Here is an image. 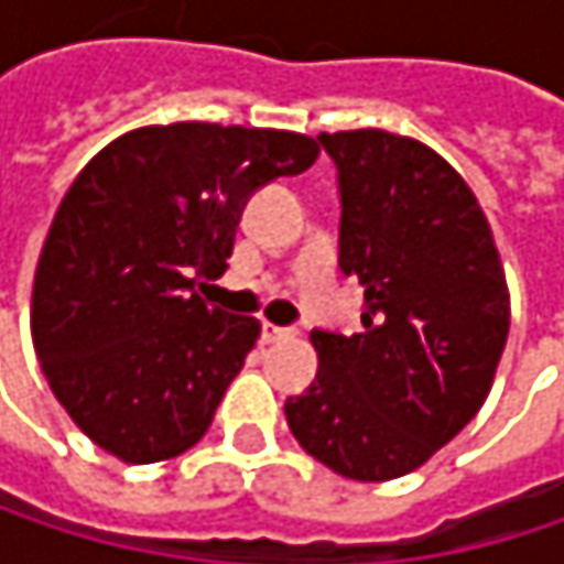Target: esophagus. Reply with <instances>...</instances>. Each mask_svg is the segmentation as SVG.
<instances>
[{"instance_id":"obj_1","label":"esophagus","mask_w":564,"mask_h":564,"mask_svg":"<svg viewBox=\"0 0 564 564\" xmlns=\"http://www.w3.org/2000/svg\"><path fill=\"white\" fill-rule=\"evenodd\" d=\"M286 336H290L286 326H274V323H264V326H261V339H264V343H281Z\"/></svg>"}]
</instances>
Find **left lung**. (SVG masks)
Masks as SVG:
<instances>
[{"instance_id": "left-lung-1", "label": "left lung", "mask_w": 564, "mask_h": 564, "mask_svg": "<svg viewBox=\"0 0 564 564\" xmlns=\"http://www.w3.org/2000/svg\"><path fill=\"white\" fill-rule=\"evenodd\" d=\"M339 172V268L366 293L362 329H313L319 372L286 398L300 447L339 477L417 470L487 401L509 290L477 195L431 147L386 130L319 133Z\"/></svg>"}]
</instances>
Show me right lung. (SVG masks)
Instances as JSON below:
<instances>
[{
  "mask_svg": "<svg viewBox=\"0 0 564 564\" xmlns=\"http://www.w3.org/2000/svg\"><path fill=\"white\" fill-rule=\"evenodd\" d=\"M316 156L303 133L192 120L117 137L70 182L35 271L32 343L97 447L156 464L202 441L261 323L192 286L225 274L248 198Z\"/></svg>",
  "mask_w": 564,
  "mask_h": 564,
  "instance_id": "1",
  "label": "right lung"
}]
</instances>
